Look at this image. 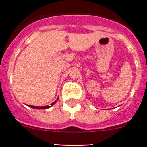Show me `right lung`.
<instances>
[{
  "mask_svg": "<svg viewBox=\"0 0 147 147\" xmlns=\"http://www.w3.org/2000/svg\"><path fill=\"white\" fill-rule=\"evenodd\" d=\"M58 99H59V98H57V100L58 101ZM56 102H57V101L54 102L52 104H51L50 105H47V106H42V107H37V106H32V105H28V106H29L30 107H32V108H35V109H48V108H49L50 107H51L52 105H54Z\"/></svg>",
  "mask_w": 147,
  "mask_h": 147,
  "instance_id": "obj_1",
  "label": "right lung"
}]
</instances>
